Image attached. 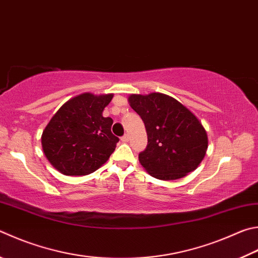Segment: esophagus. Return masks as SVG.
<instances>
[{
	"mask_svg": "<svg viewBox=\"0 0 258 258\" xmlns=\"http://www.w3.org/2000/svg\"><path fill=\"white\" fill-rule=\"evenodd\" d=\"M128 135L127 134H125V135H123V137L120 138V141L121 142H124V143H126V142H128Z\"/></svg>",
	"mask_w": 258,
	"mask_h": 258,
	"instance_id": "1",
	"label": "esophagus"
}]
</instances>
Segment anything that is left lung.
Segmentation results:
<instances>
[{"mask_svg":"<svg viewBox=\"0 0 258 258\" xmlns=\"http://www.w3.org/2000/svg\"><path fill=\"white\" fill-rule=\"evenodd\" d=\"M128 101L147 130V148L139 153L144 169L162 180L179 179L195 170L208 149L207 132L196 116L163 93L132 95Z\"/></svg>","mask_w":258,"mask_h":258,"instance_id":"left-lung-1","label":"left lung"}]
</instances>
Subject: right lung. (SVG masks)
<instances>
[{
    "instance_id": "add662e5",
    "label": "right lung",
    "mask_w": 258,
    "mask_h": 258,
    "mask_svg": "<svg viewBox=\"0 0 258 258\" xmlns=\"http://www.w3.org/2000/svg\"><path fill=\"white\" fill-rule=\"evenodd\" d=\"M113 95L82 93L65 102L41 137L46 158L67 176L96 171L108 160L119 139L111 133L113 119L102 116Z\"/></svg>"
}]
</instances>
